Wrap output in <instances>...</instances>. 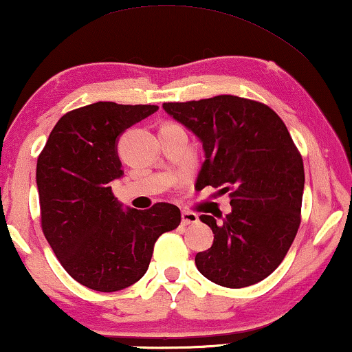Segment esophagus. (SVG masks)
Listing matches in <instances>:
<instances>
[{
  "instance_id": "1",
  "label": "esophagus",
  "mask_w": 352,
  "mask_h": 352,
  "mask_svg": "<svg viewBox=\"0 0 352 352\" xmlns=\"http://www.w3.org/2000/svg\"><path fill=\"white\" fill-rule=\"evenodd\" d=\"M197 221H199V219H197L196 214H192V212H186V210L182 212V223L185 226L195 225V223H197Z\"/></svg>"
}]
</instances>
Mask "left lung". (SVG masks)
I'll use <instances>...</instances> for the list:
<instances>
[{"instance_id":"8db88e82","label":"left lung","mask_w":352,"mask_h":352,"mask_svg":"<svg viewBox=\"0 0 352 352\" xmlns=\"http://www.w3.org/2000/svg\"><path fill=\"white\" fill-rule=\"evenodd\" d=\"M162 108L202 142L206 161L196 185L221 188L231 197L221 220L199 217L215 236L196 255L197 270L230 289L263 280L284 260L301 221L303 160L284 121L265 103L236 96Z\"/></svg>"}]
</instances>
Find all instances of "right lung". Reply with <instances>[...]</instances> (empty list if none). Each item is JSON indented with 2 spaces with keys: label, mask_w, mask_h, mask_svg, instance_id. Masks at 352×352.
<instances>
[{
  "label": "right lung",
  "mask_w": 352,
  "mask_h": 352,
  "mask_svg": "<svg viewBox=\"0 0 352 352\" xmlns=\"http://www.w3.org/2000/svg\"><path fill=\"white\" fill-rule=\"evenodd\" d=\"M156 105L97 102L63 115L36 164L41 228L60 265L79 284L116 292L146 273L155 242L180 225V209L157 202L122 209L110 183L122 177L118 138Z\"/></svg>",
  "instance_id": "right-lung-1"
}]
</instances>
